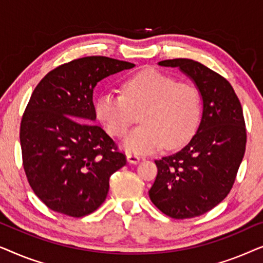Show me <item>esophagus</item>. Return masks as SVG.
<instances>
[{
    "label": "esophagus",
    "instance_id": "esophagus-1",
    "mask_svg": "<svg viewBox=\"0 0 263 263\" xmlns=\"http://www.w3.org/2000/svg\"><path fill=\"white\" fill-rule=\"evenodd\" d=\"M127 160H128L130 164H138L139 161H140V157L136 156V154L128 153V154H127Z\"/></svg>",
    "mask_w": 263,
    "mask_h": 263
}]
</instances>
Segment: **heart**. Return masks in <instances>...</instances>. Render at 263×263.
I'll use <instances>...</instances> for the list:
<instances>
[{
  "mask_svg": "<svg viewBox=\"0 0 263 263\" xmlns=\"http://www.w3.org/2000/svg\"><path fill=\"white\" fill-rule=\"evenodd\" d=\"M122 95L105 92L96 105L97 116L110 135L123 138L138 121L142 124L124 140L134 153H152L184 145L194 134L202 97L192 81H177L156 68H145L122 82Z\"/></svg>",
  "mask_w": 263,
  "mask_h": 263,
  "instance_id": "b5f03b06",
  "label": "heart"
}]
</instances>
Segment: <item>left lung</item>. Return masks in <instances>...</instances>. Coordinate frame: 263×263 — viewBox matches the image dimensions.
I'll use <instances>...</instances> for the list:
<instances>
[{"mask_svg": "<svg viewBox=\"0 0 263 263\" xmlns=\"http://www.w3.org/2000/svg\"><path fill=\"white\" fill-rule=\"evenodd\" d=\"M158 64L188 75L200 89L203 110L188 145L156 160L149 199L167 217H199L220 203L235 183L247 143L242 105L231 84L200 62L175 59Z\"/></svg>", "mask_w": 263, "mask_h": 263, "instance_id": "1", "label": "left lung"}]
</instances>
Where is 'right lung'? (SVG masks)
<instances>
[{"instance_id": "add662e5", "label": "right lung", "mask_w": 263, "mask_h": 263, "mask_svg": "<svg viewBox=\"0 0 263 263\" xmlns=\"http://www.w3.org/2000/svg\"><path fill=\"white\" fill-rule=\"evenodd\" d=\"M134 63L88 56L49 71L32 93L20 125L24 170L35 195L69 217L91 214L106 199L110 176L127 159L98 125L93 89Z\"/></svg>"}]
</instances>
